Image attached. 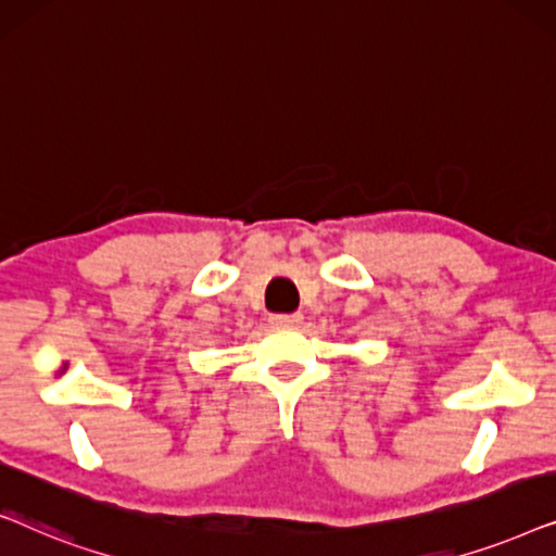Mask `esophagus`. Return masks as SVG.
Wrapping results in <instances>:
<instances>
[{
    "mask_svg": "<svg viewBox=\"0 0 556 556\" xmlns=\"http://www.w3.org/2000/svg\"><path fill=\"white\" fill-rule=\"evenodd\" d=\"M301 321H303L301 314H273L270 316V324L288 326V329H293V326H299Z\"/></svg>",
    "mask_w": 556,
    "mask_h": 556,
    "instance_id": "esophagus-1",
    "label": "esophagus"
}]
</instances>
